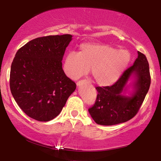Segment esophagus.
I'll return each mask as SVG.
<instances>
[{"mask_svg": "<svg viewBox=\"0 0 161 161\" xmlns=\"http://www.w3.org/2000/svg\"><path fill=\"white\" fill-rule=\"evenodd\" d=\"M86 82V80H80L77 82V86H80V85H82L83 83H84Z\"/></svg>", "mask_w": 161, "mask_h": 161, "instance_id": "obj_1", "label": "esophagus"}]
</instances>
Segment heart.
<instances>
[{"label":"heart","mask_w":161,"mask_h":161,"mask_svg":"<svg viewBox=\"0 0 161 161\" xmlns=\"http://www.w3.org/2000/svg\"><path fill=\"white\" fill-rule=\"evenodd\" d=\"M130 54L111 45L99 43H84L79 53L70 52L65 57L64 71L72 79H78L89 72L97 84L112 85L119 78L128 64Z\"/></svg>","instance_id":"b5f03b06"}]
</instances>
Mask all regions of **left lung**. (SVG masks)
<instances>
[{"mask_svg": "<svg viewBox=\"0 0 161 161\" xmlns=\"http://www.w3.org/2000/svg\"><path fill=\"white\" fill-rule=\"evenodd\" d=\"M133 65L125 70L117 81L111 86H97V95L89 112L94 122L101 125H114L133 118L139 111L151 83L149 63L147 57L138 51ZM136 75V91L132 97L121 93L131 74Z\"/></svg>", "mask_w": 161, "mask_h": 161, "instance_id": "left-lung-1", "label": "left lung"}]
</instances>
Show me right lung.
I'll use <instances>...</instances> for the list:
<instances>
[{
	"instance_id": "add662e5",
	"label": "right lung",
	"mask_w": 161,
	"mask_h": 161,
	"mask_svg": "<svg viewBox=\"0 0 161 161\" xmlns=\"http://www.w3.org/2000/svg\"><path fill=\"white\" fill-rule=\"evenodd\" d=\"M72 35L38 37L19 48L11 66L13 97L29 117L39 122L56 118L76 89L66 75L62 59Z\"/></svg>"
}]
</instances>
